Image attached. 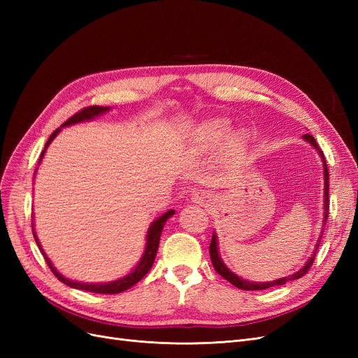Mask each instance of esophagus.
<instances>
[{
	"mask_svg": "<svg viewBox=\"0 0 358 358\" xmlns=\"http://www.w3.org/2000/svg\"><path fill=\"white\" fill-rule=\"evenodd\" d=\"M192 201H196V203L204 206V204H209L212 201V196H210L208 191L199 189V191H196V192L192 194Z\"/></svg>",
	"mask_w": 358,
	"mask_h": 358,
	"instance_id": "34e87169",
	"label": "esophagus"
}]
</instances>
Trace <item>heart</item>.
<instances>
[{
	"label": "heart",
	"instance_id": "b5f03b06",
	"mask_svg": "<svg viewBox=\"0 0 358 358\" xmlns=\"http://www.w3.org/2000/svg\"><path fill=\"white\" fill-rule=\"evenodd\" d=\"M225 129H227V127H225L224 124H216V125L212 127L210 134H212L213 137H221V136L225 134ZM233 142H234V145H236L237 148H242V146L245 145V142H246V136H245L243 133H237V134L234 136V138H233Z\"/></svg>",
	"mask_w": 358,
	"mask_h": 358
}]
</instances>
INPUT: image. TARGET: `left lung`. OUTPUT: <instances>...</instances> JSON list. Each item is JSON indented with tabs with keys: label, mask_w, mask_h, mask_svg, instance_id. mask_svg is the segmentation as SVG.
Segmentation results:
<instances>
[{
	"label": "left lung",
	"mask_w": 358,
	"mask_h": 358,
	"mask_svg": "<svg viewBox=\"0 0 358 358\" xmlns=\"http://www.w3.org/2000/svg\"><path fill=\"white\" fill-rule=\"evenodd\" d=\"M303 138L306 140V142H309L313 148H315L318 150V154L321 155L322 158V162H324V221H322V231H321V236L324 233V225L327 224V218H329V208H330V199H329V169H327V164H326V159H324V154L322 150L320 149L317 140L313 138L310 134H305L303 136ZM321 236L318 239V243L315 245V249H313V252L310 255V258L308 259V263L303 266L299 272L292 273L289 276H285V278H280V279H276V280H272V282H251V280H246V279H242L237 275H234L231 270L227 267L224 264V262L220 257V252H218V241H216V234L213 233L212 236V242H210V246H209V252H210V259H212V264L215 267L216 272H218V275H221L224 279L229 280L230 284H233L234 287L241 288V289H246V291H254V289H267L270 287H276V285H284L287 282H289V280H296L301 276H305L308 273V270L312 267L313 264V259H315L317 257V251H318V246H320V242H321Z\"/></svg>",
	"instance_id": "left-lung-1"
}]
</instances>
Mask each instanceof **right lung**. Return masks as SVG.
I'll return each instance as SVG.
<instances>
[{
  "mask_svg": "<svg viewBox=\"0 0 358 358\" xmlns=\"http://www.w3.org/2000/svg\"><path fill=\"white\" fill-rule=\"evenodd\" d=\"M110 107H103V106H90V107H85V109H82L80 112H78L76 115H73L70 119H67L66 122H64L59 128H57L55 131H53L48 140V143L45 146V149H43V152L40 155V161L43 158V155H45L48 146L50 145V142L53 138L57 137V134L61 131L62 127H69V125H73V124H78V122H83V121H91V119H94L95 116H99L101 113H106L109 112ZM38 161V164H40ZM175 215V210H167L164 215H161L158 220H155L152 224H150L149 230H148V234H146V248H145V252H143V257L142 259H140L138 264L136 266V268L133 270L131 273H128L127 276L121 278V279H116V280H112V282H106V284H83V282H76V280H70L67 278H64L58 270L52 266L50 259L46 257L45 251L41 249V245L37 239V236L34 233V229H32V234H34L36 237V242L40 248L41 254L45 255L46 258V263L48 266L50 267V270L53 272V275H55L61 282H64L66 285L71 287V288H78V289H83V291H91V292H99V294H117V292H122L128 288H131L133 285H136L140 279H142L149 270L150 267H152L154 264V259H155V255H157V251H158V245H159V237H161V233H162V229H164V225L167 222V220L170 218V216ZM34 227V225H32Z\"/></svg>",
  "mask_w": 358,
  "mask_h": 358,
  "instance_id": "right-lung-1",
  "label": "right lung"
}]
</instances>
